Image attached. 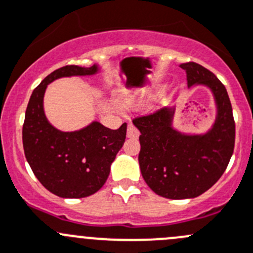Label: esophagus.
I'll use <instances>...</instances> for the list:
<instances>
[{"mask_svg": "<svg viewBox=\"0 0 253 253\" xmlns=\"http://www.w3.org/2000/svg\"><path fill=\"white\" fill-rule=\"evenodd\" d=\"M139 136V131L136 128V126H134L132 122H129L128 125H127V137L128 138H138Z\"/></svg>", "mask_w": 253, "mask_h": 253, "instance_id": "34e87169", "label": "esophagus"}]
</instances>
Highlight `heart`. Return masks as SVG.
Masks as SVG:
<instances>
[{"instance_id": "1", "label": "heart", "mask_w": 253, "mask_h": 253, "mask_svg": "<svg viewBox=\"0 0 253 253\" xmlns=\"http://www.w3.org/2000/svg\"><path fill=\"white\" fill-rule=\"evenodd\" d=\"M152 95H153L152 90L144 87V89L137 90V91L133 92V94L127 95L124 100V104L125 105H141L143 104L144 101H147L149 97H152Z\"/></svg>"}]
</instances>
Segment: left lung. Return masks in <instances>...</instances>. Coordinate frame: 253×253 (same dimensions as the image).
<instances>
[{
	"mask_svg": "<svg viewBox=\"0 0 253 253\" xmlns=\"http://www.w3.org/2000/svg\"><path fill=\"white\" fill-rule=\"evenodd\" d=\"M188 87L207 86L216 106L212 126L204 133H184L174 128L175 106H167L133 120L139 129V168L147 185L167 199H190L209 190L224 174L235 146V121L222 83L207 68L189 61Z\"/></svg>",
	"mask_w": 253,
	"mask_h": 253,
	"instance_id": "left-lung-1",
	"label": "left lung"
}]
</instances>
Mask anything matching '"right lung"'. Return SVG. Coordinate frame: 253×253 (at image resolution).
Segmentation results:
<instances>
[{"label": "right lung", "mask_w": 253, "mask_h": 253, "mask_svg": "<svg viewBox=\"0 0 253 253\" xmlns=\"http://www.w3.org/2000/svg\"><path fill=\"white\" fill-rule=\"evenodd\" d=\"M99 72L97 64L56 69L33 90L27 106L22 129L27 162L42 185L60 198H85L102 188L112 162L124 146L127 125L110 129L92 121L78 131H60L46 119L44 94L54 80L90 77Z\"/></svg>", "instance_id": "right-lung-1"}]
</instances>
